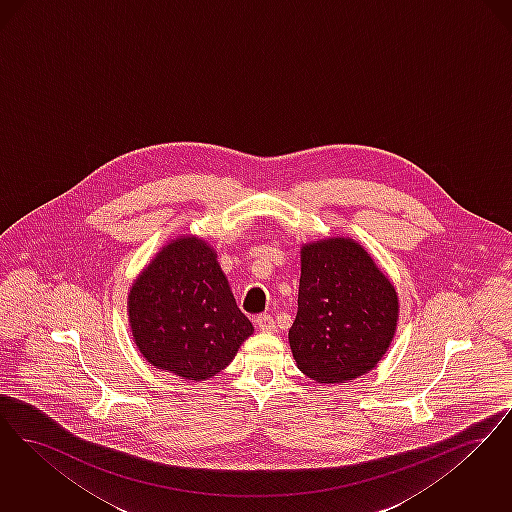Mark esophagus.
Here are the masks:
<instances>
[{"label": "esophagus", "instance_id": "obj_1", "mask_svg": "<svg viewBox=\"0 0 512 512\" xmlns=\"http://www.w3.org/2000/svg\"><path fill=\"white\" fill-rule=\"evenodd\" d=\"M254 321H256V325H258V329L264 331V333H273V331L277 329L275 319H273L271 315H258Z\"/></svg>", "mask_w": 512, "mask_h": 512}]
</instances>
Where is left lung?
Returning a JSON list of instances; mask_svg holds the SVG:
<instances>
[{"instance_id": "1", "label": "left lung", "mask_w": 512, "mask_h": 512, "mask_svg": "<svg viewBox=\"0 0 512 512\" xmlns=\"http://www.w3.org/2000/svg\"><path fill=\"white\" fill-rule=\"evenodd\" d=\"M300 262L298 313L289 331L298 369L321 384L369 373L398 327L394 285L350 237L308 243Z\"/></svg>"}]
</instances>
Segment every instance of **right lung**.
I'll list each match as a JSON object with an SVG mask.
<instances>
[{
  "label": "right lung",
  "instance_id": "right-lung-1",
  "mask_svg": "<svg viewBox=\"0 0 512 512\" xmlns=\"http://www.w3.org/2000/svg\"><path fill=\"white\" fill-rule=\"evenodd\" d=\"M128 313L143 357L187 380L218 375L254 333L216 250L199 237H178L158 250L130 289Z\"/></svg>",
  "mask_w": 512,
  "mask_h": 512
}]
</instances>
